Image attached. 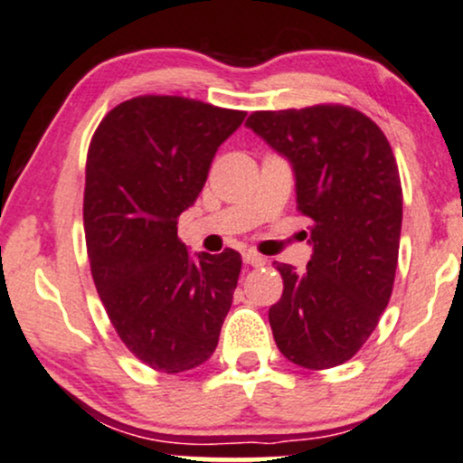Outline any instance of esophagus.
<instances>
[{"mask_svg": "<svg viewBox=\"0 0 463 463\" xmlns=\"http://www.w3.org/2000/svg\"><path fill=\"white\" fill-rule=\"evenodd\" d=\"M243 262L245 265H251V267H262L267 262L265 256L256 254V251H243Z\"/></svg>", "mask_w": 463, "mask_h": 463, "instance_id": "obj_1", "label": "esophagus"}]
</instances>
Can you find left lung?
<instances>
[{
    "label": "left lung",
    "instance_id": "8db88e82",
    "mask_svg": "<svg viewBox=\"0 0 463 463\" xmlns=\"http://www.w3.org/2000/svg\"><path fill=\"white\" fill-rule=\"evenodd\" d=\"M288 160L297 209L314 226L306 271L275 262L282 299L269 309L286 359L326 370L356 354L393 290L402 185L391 145L370 117L348 107L260 110L245 121Z\"/></svg>",
    "mask_w": 463,
    "mask_h": 463
}]
</instances>
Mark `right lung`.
<instances>
[{"mask_svg": "<svg viewBox=\"0 0 463 463\" xmlns=\"http://www.w3.org/2000/svg\"><path fill=\"white\" fill-rule=\"evenodd\" d=\"M243 119L188 98L140 96L110 110L91 138L83 220L93 282L121 342L157 372L203 365L231 309L241 254L192 256L177 218Z\"/></svg>", "mask_w": 463, "mask_h": 463, "instance_id": "right-lung-1", "label": "right lung"}]
</instances>
